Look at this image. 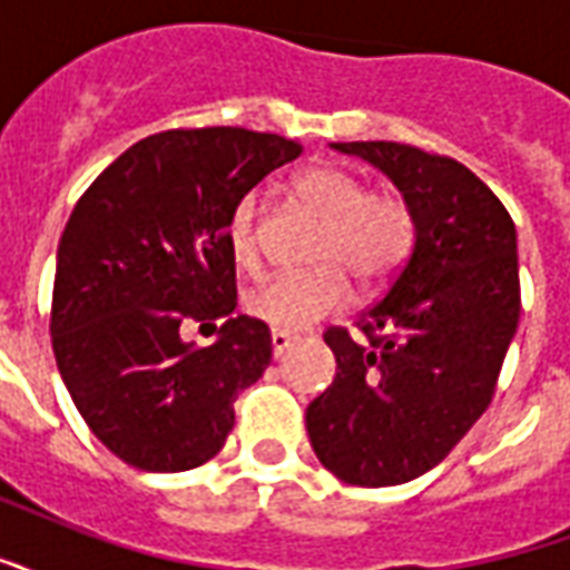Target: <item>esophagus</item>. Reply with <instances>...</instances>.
Instances as JSON below:
<instances>
[{
	"mask_svg": "<svg viewBox=\"0 0 570 570\" xmlns=\"http://www.w3.org/2000/svg\"><path fill=\"white\" fill-rule=\"evenodd\" d=\"M295 343L293 334H286V332H272V353H275V358H281V355L289 350Z\"/></svg>",
	"mask_w": 570,
	"mask_h": 570,
	"instance_id": "esophagus-1",
	"label": "esophagus"
}]
</instances>
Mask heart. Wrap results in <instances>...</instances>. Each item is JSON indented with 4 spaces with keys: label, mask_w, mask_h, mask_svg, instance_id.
<instances>
[{
    "label": "heart",
    "mask_w": 570,
    "mask_h": 570,
    "mask_svg": "<svg viewBox=\"0 0 570 570\" xmlns=\"http://www.w3.org/2000/svg\"><path fill=\"white\" fill-rule=\"evenodd\" d=\"M298 206L323 229L314 242V272L268 277L245 295V311L275 332H298L337 314L350 302V277L362 286H380L410 259L419 220L401 190L367 188L358 176L334 164L302 169L289 185ZM233 266L254 277L263 268L259 208L254 197L238 199L227 224Z\"/></svg>",
    "instance_id": "b5f03b06"
}]
</instances>
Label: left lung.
<instances>
[{
	"label": "left lung",
	"mask_w": 570,
	"mask_h": 570,
	"mask_svg": "<svg viewBox=\"0 0 570 570\" xmlns=\"http://www.w3.org/2000/svg\"><path fill=\"white\" fill-rule=\"evenodd\" d=\"M415 208L410 259L355 332L332 325L337 376L307 406V436L353 488H391L449 458L493 401L520 320L517 229L460 160L403 142H334Z\"/></svg>",
	"instance_id": "obj_1"
}]
</instances>
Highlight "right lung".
<instances>
[{"mask_svg":"<svg viewBox=\"0 0 570 570\" xmlns=\"http://www.w3.org/2000/svg\"><path fill=\"white\" fill-rule=\"evenodd\" d=\"M302 155L281 134L173 128L134 142L86 188L56 256L50 337L65 389L128 466L185 472L224 449L238 394L272 362L268 325L236 311L227 224ZM222 337L197 351L185 324Z\"/></svg>","mask_w":570,"mask_h":570,"instance_id":"1","label":"right lung"}]
</instances>
